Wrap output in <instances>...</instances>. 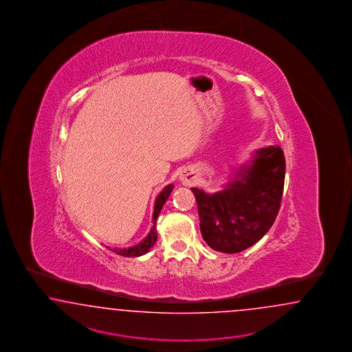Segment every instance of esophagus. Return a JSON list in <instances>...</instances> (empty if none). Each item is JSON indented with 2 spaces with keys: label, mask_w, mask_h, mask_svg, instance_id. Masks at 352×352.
<instances>
[{
  "label": "esophagus",
  "mask_w": 352,
  "mask_h": 352,
  "mask_svg": "<svg viewBox=\"0 0 352 352\" xmlns=\"http://www.w3.org/2000/svg\"><path fill=\"white\" fill-rule=\"evenodd\" d=\"M179 179L184 186H190L196 182V173L190 169H184L179 175Z\"/></svg>",
  "instance_id": "obj_1"
}]
</instances>
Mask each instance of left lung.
<instances>
[{"label":"left lung","instance_id":"1","mask_svg":"<svg viewBox=\"0 0 352 352\" xmlns=\"http://www.w3.org/2000/svg\"><path fill=\"white\" fill-rule=\"evenodd\" d=\"M285 160L279 146L254 152L224 190L209 195L193 192L202 238L210 248L236 254L255 245L272 228L280 208L285 187Z\"/></svg>","mask_w":352,"mask_h":352}]
</instances>
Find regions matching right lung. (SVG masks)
I'll return each instance as SVG.
<instances>
[{"instance_id":"obj_1","label":"right lung","mask_w":352,"mask_h":352,"mask_svg":"<svg viewBox=\"0 0 352 352\" xmlns=\"http://www.w3.org/2000/svg\"><path fill=\"white\" fill-rule=\"evenodd\" d=\"M174 188L173 184L166 186L164 190L160 192V195L157 196V199L155 201V206H153V217H152V226L151 230L148 233V236L143 239L141 243L135 245L133 248H123V250H119V248H114L113 251L116 252L118 255L125 257H137L142 256L144 254H147L150 251V248L155 245L156 239H157V232H156V219L159 217L160 211H162V206L165 204V201L168 200V197L170 196L171 190ZM111 250V248H110Z\"/></svg>"}]
</instances>
